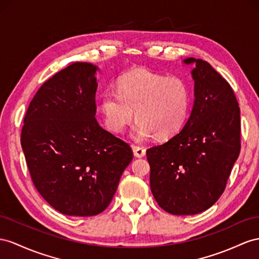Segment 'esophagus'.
<instances>
[{
  "mask_svg": "<svg viewBox=\"0 0 259 259\" xmlns=\"http://www.w3.org/2000/svg\"><path fill=\"white\" fill-rule=\"evenodd\" d=\"M132 151H134V154L137 157H143L145 155V149L139 147V145H132Z\"/></svg>",
  "mask_w": 259,
  "mask_h": 259,
  "instance_id": "obj_1",
  "label": "esophagus"
}]
</instances>
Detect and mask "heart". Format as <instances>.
I'll return each instance as SVG.
<instances>
[{
  "label": "heart",
  "instance_id": "obj_1",
  "mask_svg": "<svg viewBox=\"0 0 259 259\" xmlns=\"http://www.w3.org/2000/svg\"><path fill=\"white\" fill-rule=\"evenodd\" d=\"M190 107L187 83L178 76H164L145 70L130 72L118 82L117 92L103 95L101 109L105 124L112 132H120L136 110L137 123L132 136L144 139H168L186 121Z\"/></svg>",
  "mask_w": 259,
  "mask_h": 259
}]
</instances>
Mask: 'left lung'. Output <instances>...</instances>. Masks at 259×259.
<instances>
[{
    "instance_id": "obj_1",
    "label": "left lung",
    "mask_w": 259,
    "mask_h": 259,
    "mask_svg": "<svg viewBox=\"0 0 259 259\" xmlns=\"http://www.w3.org/2000/svg\"><path fill=\"white\" fill-rule=\"evenodd\" d=\"M195 64V102L174 137L147 151L150 186L162 209L197 214L213 205L227 186L241 150L240 107L230 84L201 59Z\"/></svg>"
}]
</instances>
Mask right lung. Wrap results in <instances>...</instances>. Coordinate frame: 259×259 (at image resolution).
Masks as SVG:
<instances>
[{
    "mask_svg": "<svg viewBox=\"0 0 259 259\" xmlns=\"http://www.w3.org/2000/svg\"><path fill=\"white\" fill-rule=\"evenodd\" d=\"M96 65L74 62L38 90L21 143L32 183L51 207L92 217L108 207L134 158L128 143L95 119Z\"/></svg>",
    "mask_w": 259,
    "mask_h": 259,
    "instance_id": "1",
    "label": "right lung"
}]
</instances>
